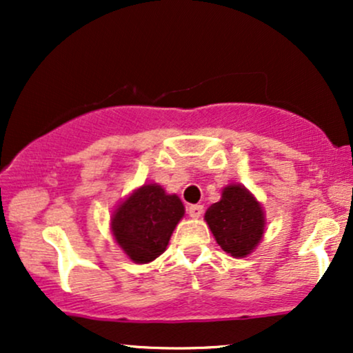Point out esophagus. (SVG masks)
<instances>
[{"mask_svg": "<svg viewBox=\"0 0 353 353\" xmlns=\"http://www.w3.org/2000/svg\"><path fill=\"white\" fill-rule=\"evenodd\" d=\"M202 210H204V208H202V205H199V204H192V205H189V208H188V212H189V216L192 217V219H197V217H201Z\"/></svg>", "mask_w": 353, "mask_h": 353, "instance_id": "obj_1", "label": "esophagus"}]
</instances>
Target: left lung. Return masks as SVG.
Instances as JSON below:
<instances>
[{
  "label": "left lung",
  "mask_w": 353,
  "mask_h": 353,
  "mask_svg": "<svg viewBox=\"0 0 353 353\" xmlns=\"http://www.w3.org/2000/svg\"><path fill=\"white\" fill-rule=\"evenodd\" d=\"M205 222L217 244L234 257L252 252L264 234V212L261 204L242 185H228L222 199L205 212Z\"/></svg>",
  "instance_id": "left-lung-1"
}]
</instances>
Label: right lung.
<instances>
[{"instance_id": "1", "label": "right lung", "mask_w": 353, "mask_h": 353, "mask_svg": "<svg viewBox=\"0 0 353 353\" xmlns=\"http://www.w3.org/2000/svg\"><path fill=\"white\" fill-rule=\"evenodd\" d=\"M184 216L177 196L148 184L125 199L112 217V234L121 249L137 264H148L168 247L172 230Z\"/></svg>"}]
</instances>
